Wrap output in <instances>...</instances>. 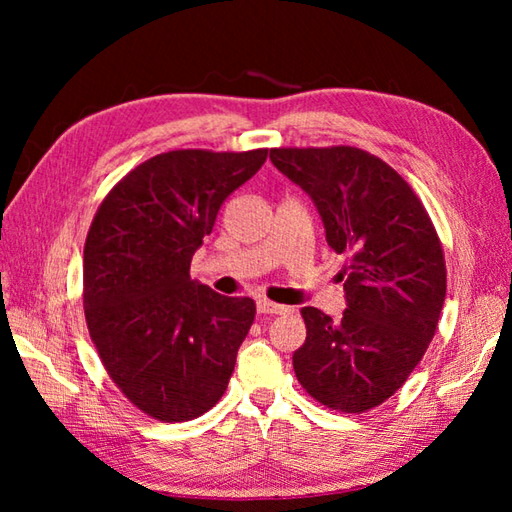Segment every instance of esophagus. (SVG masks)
<instances>
[{
    "label": "esophagus",
    "instance_id": "obj_1",
    "mask_svg": "<svg viewBox=\"0 0 512 512\" xmlns=\"http://www.w3.org/2000/svg\"><path fill=\"white\" fill-rule=\"evenodd\" d=\"M257 312L259 314H286L288 308L286 306H279V303H273L268 299H259L257 301Z\"/></svg>",
    "mask_w": 512,
    "mask_h": 512
}]
</instances>
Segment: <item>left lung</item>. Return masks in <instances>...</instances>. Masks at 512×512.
Returning a JSON list of instances; mask_svg holds the SVG:
<instances>
[{"label": "left lung", "instance_id": "left-lung-1", "mask_svg": "<svg viewBox=\"0 0 512 512\" xmlns=\"http://www.w3.org/2000/svg\"><path fill=\"white\" fill-rule=\"evenodd\" d=\"M270 160L310 195L328 246L347 255V308L339 321L301 310L308 336L292 356L295 374L330 409L378 407L436 334L447 295L436 228L409 184L363 149H270Z\"/></svg>", "mask_w": 512, "mask_h": 512}]
</instances>
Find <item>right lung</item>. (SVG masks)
<instances>
[{
  "instance_id": "obj_1",
  "label": "right lung",
  "mask_w": 512,
  "mask_h": 512,
  "mask_svg": "<svg viewBox=\"0 0 512 512\" xmlns=\"http://www.w3.org/2000/svg\"><path fill=\"white\" fill-rule=\"evenodd\" d=\"M268 149H178L107 193L83 250V306L116 387L162 422L193 420L226 391L255 301L191 279L217 211L262 169Z\"/></svg>"
}]
</instances>
